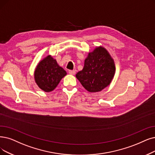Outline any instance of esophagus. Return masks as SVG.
I'll list each match as a JSON object with an SVG mask.
<instances>
[{
	"label": "esophagus",
	"mask_w": 155,
	"mask_h": 155,
	"mask_svg": "<svg viewBox=\"0 0 155 155\" xmlns=\"http://www.w3.org/2000/svg\"><path fill=\"white\" fill-rule=\"evenodd\" d=\"M69 73L70 74H72V75H74L76 74V71L75 70H69Z\"/></svg>",
	"instance_id": "34e87169"
}]
</instances>
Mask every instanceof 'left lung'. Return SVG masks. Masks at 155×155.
I'll return each mask as SVG.
<instances>
[{
	"label": "left lung",
	"mask_w": 155,
	"mask_h": 155,
	"mask_svg": "<svg viewBox=\"0 0 155 155\" xmlns=\"http://www.w3.org/2000/svg\"><path fill=\"white\" fill-rule=\"evenodd\" d=\"M114 72L113 60L106 49L98 47L88 54L83 70L76 76L86 90L98 92L110 83Z\"/></svg>",
	"instance_id": "8db88e82"
}]
</instances>
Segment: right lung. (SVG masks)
Returning a JSON list of instances; mask_svg holds the SVG:
<instances>
[{
    "label": "right lung",
    "mask_w": 155,
    "mask_h": 155,
    "mask_svg": "<svg viewBox=\"0 0 155 155\" xmlns=\"http://www.w3.org/2000/svg\"><path fill=\"white\" fill-rule=\"evenodd\" d=\"M66 74V71L58 65L56 60L49 55L37 66L34 78L37 84L41 90L49 92L57 87Z\"/></svg>",
    "instance_id": "add662e5"
}]
</instances>
